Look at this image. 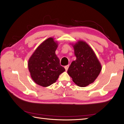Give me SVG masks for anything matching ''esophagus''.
Instances as JSON below:
<instances>
[{
    "instance_id": "obj_1",
    "label": "esophagus",
    "mask_w": 124,
    "mask_h": 124,
    "mask_svg": "<svg viewBox=\"0 0 124 124\" xmlns=\"http://www.w3.org/2000/svg\"><path fill=\"white\" fill-rule=\"evenodd\" d=\"M69 67V65H67V66H65V69H66V71H67V70L68 69Z\"/></svg>"
}]
</instances>
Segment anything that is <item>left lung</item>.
<instances>
[{
  "mask_svg": "<svg viewBox=\"0 0 124 124\" xmlns=\"http://www.w3.org/2000/svg\"><path fill=\"white\" fill-rule=\"evenodd\" d=\"M76 60L71 62L68 74L74 83L80 87H85L93 83L101 70V65L89 45L83 41L72 44Z\"/></svg>",
  "mask_w": 124,
  "mask_h": 124,
  "instance_id": "obj_1",
  "label": "left lung"
}]
</instances>
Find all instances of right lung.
Instances as JSON below:
<instances>
[{
	"mask_svg": "<svg viewBox=\"0 0 124 124\" xmlns=\"http://www.w3.org/2000/svg\"><path fill=\"white\" fill-rule=\"evenodd\" d=\"M58 46L53 38L45 40L30 57L28 67L32 79L36 84L47 87L53 84L65 71L55 54Z\"/></svg>",
	"mask_w": 124,
	"mask_h": 124,
	"instance_id": "right-lung-1",
	"label": "right lung"
}]
</instances>
